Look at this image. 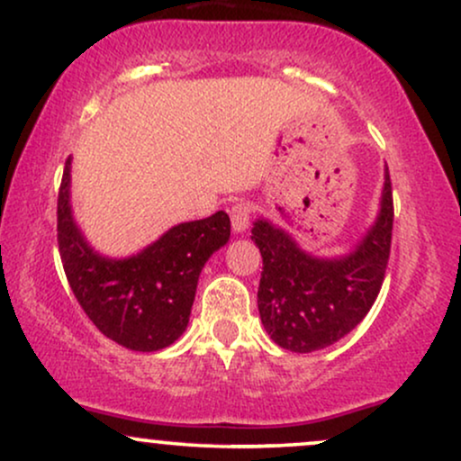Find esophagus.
<instances>
[{
    "label": "esophagus",
    "mask_w": 461,
    "mask_h": 461,
    "mask_svg": "<svg viewBox=\"0 0 461 461\" xmlns=\"http://www.w3.org/2000/svg\"><path fill=\"white\" fill-rule=\"evenodd\" d=\"M251 203L249 202H236L230 210V219H231V227L236 231H245L249 227V221H251Z\"/></svg>",
    "instance_id": "34e87169"
}]
</instances>
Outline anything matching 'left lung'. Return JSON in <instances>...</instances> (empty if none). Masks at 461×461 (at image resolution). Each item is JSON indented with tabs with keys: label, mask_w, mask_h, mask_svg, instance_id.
<instances>
[{
	"label": "left lung",
	"mask_w": 461,
	"mask_h": 461,
	"mask_svg": "<svg viewBox=\"0 0 461 461\" xmlns=\"http://www.w3.org/2000/svg\"><path fill=\"white\" fill-rule=\"evenodd\" d=\"M393 219V186L386 169L378 221L348 258H312L284 230L255 221L251 240L264 259L259 318L276 346L301 354L321 350L367 315L389 266Z\"/></svg>",
	"instance_id": "obj_1"
}]
</instances>
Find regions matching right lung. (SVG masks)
<instances>
[{
    "label": "right lung",
    "instance_id": "add662e5",
    "mask_svg": "<svg viewBox=\"0 0 461 461\" xmlns=\"http://www.w3.org/2000/svg\"><path fill=\"white\" fill-rule=\"evenodd\" d=\"M70 158L58 193V245L77 303L111 341L137 352L174 343L188 324L197 279L216 249L230 240L223 210L180 223L129 259H104L83 240L68 203Z\"/></svg>",
    "mask_w": 461,
    "mask_h": 461
}]
</instances>
